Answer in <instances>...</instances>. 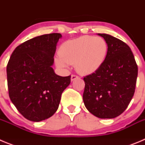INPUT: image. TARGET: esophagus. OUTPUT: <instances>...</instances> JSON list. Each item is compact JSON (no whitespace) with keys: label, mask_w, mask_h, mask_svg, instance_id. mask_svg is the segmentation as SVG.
Listing matches in <instances>:
<instances>
[{"label":"esophagus","mask_w":145,"mask_h":145,"mask_svg":"<svg viewBox=\"0 0 145 145\" xmlns=\"http://www.w3.org/2000/svg\"><path fill=\"white\" fill-rule=\"evenodd\" d=\"M77 78H78V75H71V80H72H72H75V79H77Z\"/></svg>","instance_id":"obj_1"}]
</instances>
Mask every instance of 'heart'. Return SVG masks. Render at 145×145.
Wrapping results in <instances>:
<instances>
[{
  "label": "heart",
  "instance_id": "1",
  "mask_svg": "<svg viewBox=\"0 0 145 145\" xmlns=\"http://www.w3.org/2000/svg\"><path fill=\"white\" fill-rule=\"evenodd\" d=\"M107 50V42L102 38L84 35L61 45L59 51L60 58H57L56 62L61 67H65L67 64L75 65L79 73L91 74L102 66Z\"/></svg>",
  "mask_w": 145,
  "mask_h": 145
}]
</instances>
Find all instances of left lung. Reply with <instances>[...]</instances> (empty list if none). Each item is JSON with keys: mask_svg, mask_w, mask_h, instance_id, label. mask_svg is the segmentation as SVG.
Segmentation results:
<instances>
[{"mask_svg": "<svg viewBox=\"0 0 145 145\" xmlns=\"http://www.w3.org/2000/svg\"><path fill=\"white\" fill-rule=\"evenodd\" d=\"M108 50L102 66L84 78V105L99 118H114L125 111L134 94L138 67L130 47L107 34H101Z\"/></svg>", "mask_w": 145, "mask_h": 145, "instance_id": "1", "label": "left lung"}]
</instances>
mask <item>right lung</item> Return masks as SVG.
Returning a JSON list of instances; mask_svg holds the SVG:
<instances>
[{
    "instance_id": "right-lung-1",
    "label": "right lung",
    "mask_w": 145,
    "mask_h": 145,
    "mask_svg": "<svg viewBox=\"0 0 145 145\" xmlns=\"http://www.w3.org/2000/svg\"><path fill=\"white\" fill-rule=\"evenodd\" d=\"M60 33L35 37L18 46L6 67L8 95L26 119L39 122L57 110L61 93L70 84L71 75L55 74L54 64Z\"/></svg>"
}]
</instances>
